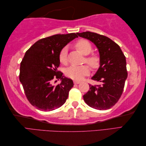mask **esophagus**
<instances>
[{
    "label": "esophagus",
    "instance_id": "1",
    "mask_svg": "<svg viewBox=\"0 0 146 146\" xmlns=\"http://www.w3.org/2000/svg\"><path fill=\"white\" fill-rule=\"evenodd\" d=\"M73 83H74V84H80V81H76V80H74Z\"/></svg>",
    "mask_w": 146,
    "mask_h": 146
}]
</instances>
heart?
<instances>
[{
    "label": "heart",
    "mask_w": 146,
    "mask_h": 146,
    "mask_svg": "<svg viewBox=\"0 0 146 146\" xmlns=\"http://www.w3.org/2000/svg\"><path fill=\"white\" fill-rule=\"evenodd\" d=\"M75 47L83 55H86L85 62H86L92 69H97L100 66V58L99 56L95 53L89 54L92 51L91 43L86 39H80L75 43ZM59 60L60 63L66 64L68 63V48L65 47L61 49L59 54ZM90 68L88 65L82 66H71L66 71V75L69 78L75 80H81L85 76L90 73Z\"/></svg>",
    "instance_id": "b5f03b06"
}]
</instances>
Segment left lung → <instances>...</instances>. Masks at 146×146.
Segmentation results:
<instances>
[{"label":"left lung","mask_w":146,"mask_h":146,"mask_svg":"<svg viewBox=\"0 0 146 146\" xmlns=\"http://www.w3.org/2000/svg\"><path fill=\"white\" fill-rule=\"evenodd\" d=\"M77 35L94 43L100 58V67L92 78L100 85L90 84L84 101L95 109H109L119 101L124 88L127 78L125 56L120 46L107 36L89 31Z\"/></svg>","instance_id":"8db88e82"}]
</instances>
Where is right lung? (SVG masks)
I'll return each mask as SVG.
<instances>
[{"label":"right lung","mask_w":146,"mask_h":146,"mask_svg":"<svg viewBox=\"0 0 146 146\" xmlns=\"http://www.w3.org/2000/svg\"><path fill=\"white\" fill-rule=\"evenodd\" d=\"M78 37L77 33L47 37L36 42L26 52L21 63L19 80L27 100L38 110H55L68 98L73 82L58 71L59 54L68 42ZM56 79H61L62 82L54 86Z\"/></svg>","instance_id":"right-lung-1"}]
</instances>
